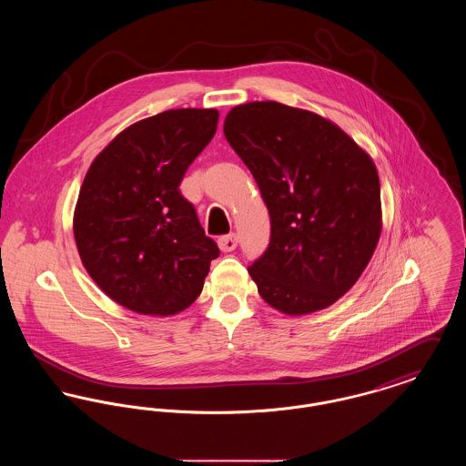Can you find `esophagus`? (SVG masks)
Instances as JSON below:
<instances>
[{"label": "esophagus", "mask_w": 466, "mask_h": 466, "mask_svg": "<svg viewBox=\"0 0 466 466\" xmlns=\"http://www.w3.org/2000/svg\"><path fill=\"white\" fill-rule=\"evenodd\" d=\"M218 246H220V249H222V251H232V249H236V246H238V238H236V234H227V236H222V238L218 239Z\"/></svg>", "instance_id": "esophagus-1"}]
</instances>
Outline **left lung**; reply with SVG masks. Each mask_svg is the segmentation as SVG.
I'll return each instance as SVG.
<instances>
[{
	"label": "left lung",
	"mask_w": 466,
	"mask_h": 466,
	"mask_svg": "<svg viewBox=\"0 0 466 466\" xmlns=\"http://www.w3.org/2000/svg\"><path fill=\"white\" fill-rule=\"evenodd\" d=\"M223 134L270 215V243L248 267L260 297L295 316L332 306L380 236L372 158L327 118L276 101L232 108Z\"/></svg>",
	"instance_id": "left-lung-1"
}]
</instances>
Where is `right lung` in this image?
Listing matches in <instances>:
<instances>
[{"label": "right lung", "mask_w": 466, "mask_h": 466, "mask_svg": "<svg viewBox=\"0 0 466 466\" xmlns=\"http://www.w3.org/2000/svg\"><path fill=\"white\" fill-rule=\"evenodd\" d=\"M217 124V110L162 111L122 131L94 158L73 232L90 278L120 306L169 316L199 297L220 249L179 183Z\"/></svg>", "instance_id": "add662e5"}]
</instances>
